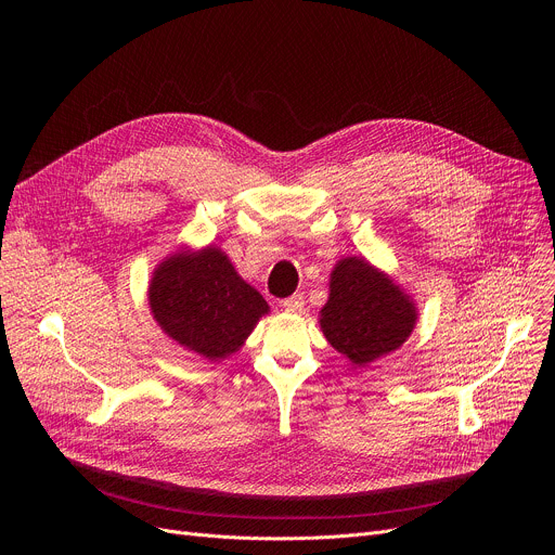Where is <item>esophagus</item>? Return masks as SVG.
<instances>
[{"label":"esophagus","instance_id":"obj_1","mask_svg":"<svg viewBox=\"0 0 555 555\" xmlns=\"http://www.w3.org/2000/svg\"><path fill=\"white\" fill-rule=\"evenodd\" d=\"M302 307H305V298H302V294H294V296H289V298H285V300H283V309H285V311H289V313H300V311H302Z\"/></svg>","mask_w":555,"mask_h":555}]
</instances>
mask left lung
Here are the masks:
<instances>
[{
	"instance_id": "8db88e82",
	"label": "left lung",
	"mask_w": 555,
	"mask_h": 555,
	"mask_svg": "<svg viewBox=\"0 0 555 555\" xmlns=\"http://www.w3.org/2000/svg\"><path fill=\"white\" fill-rule=\"evenodd\" d=\"M330 289L321 327L332 347L353 364L373 362L411 336L417 321L413 302L364 259L340 261Z\"/></svg>"
}]
</instances>
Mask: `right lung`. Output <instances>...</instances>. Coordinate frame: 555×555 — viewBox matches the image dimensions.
I'll use <instances>...</instances> for the list:
<instances>
[{"mask_svg":"<svg viewBox=\"0 0 555 555\" xmlns=\"http://www.w3.org/2000/svg\"><path fill=\"white\" fill-rule=\"evenodd\" d=\"M149 305L165 334L208 360L234 353L268 313L263 296L217 248L167 259L149 285Z\"/></svg>","mask_w":555,"mask_h":555,"instance_id":"obj_1","label":"right lung"}]
</instances>
